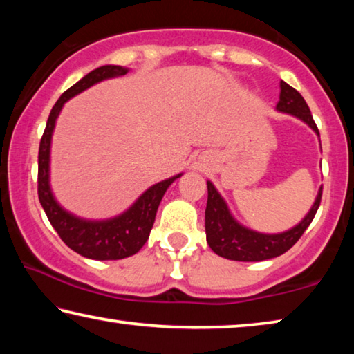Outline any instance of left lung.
Returning a JSON list of instances; mask_svg holds the SVG:
<instances>
[{
  "label": "left lung",
  "mask_w": 354,
  "mask_h": 354,
  "mask_svg": "<svg viewBox=\"0 0 354 354\" xmlns=\"http://www.w3.org/2000/svg\"><path fill=\"white\" fill-rule=\"evenodd\" d=\"M281 93L277 104L278 112L290 113L308 124L314 133L320 137L319 129L310 115L306 101L290 87L289 84L281 81ZM322 187L315 196V201L304 218L290 230L278 234H266L243 226L232 217L223 196L218 194L215 185L207 181V206H206V241L215 254L225 259L241 261V262H257L272 259L284 254L298 242L306 227L314 220L317 209L320 206Z\"/></svg>",
  "instance_id": "8db88e82"
}]
</instances>
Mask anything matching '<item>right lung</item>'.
<instances>
[{"label": "right lung", "mask_w": 354, "mask_h": 354, "mask_svg": "<svg viewBox=\"0 0 354 354\" xmlns=\"http://www.w3.org/2000/svg\"><path fill=\"white\" fill-rule=\"evenodd\" d=\"M129 68L120 65H103L92 70L82 80L65 91L53 106L45 133L39 147V200L48 220L67 247L77 254L95 261H117L136 254L149 237L156 212L167 189L183 173L151 185L123 214L106 220H87L76 217L59 205L50 185V154L53 131L64 104L77 93L87 91L104 80L127 75Z\"/></svg>", "instance_id": "right-lung-1"}]
</instances>
